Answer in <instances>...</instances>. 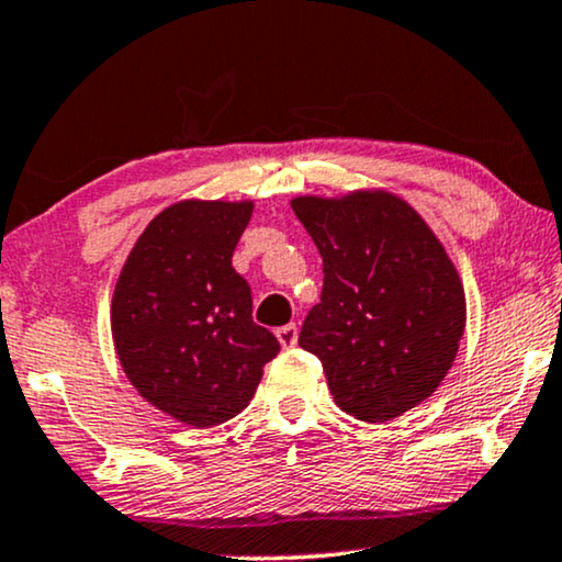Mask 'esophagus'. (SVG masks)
I'll return each instance as SVG.
<instances>
[{
  "label": "esophagus",
  "mask_w": 562,
  "mask_h": 562,
  "mask_svg": "<svg viewBox=\"0 0 562 562\" xmlns=\"http://www.w3.org/2000/svg\"><path fill=\"white\" fill-rule=\"evenodd\" d=\"M276 337H279L281 348H294L296 337H299V327L296 325H283L276 329Z\"/></svg>",
  "instance_id": "34e87169"
}]
</instances>
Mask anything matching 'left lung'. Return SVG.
Here are the masks:
<instances>
[{"instance_id": "1", "label": "left lung", "mask_w": 562, "mask_h": 562, "mask_svg": "<svg viewBox=\"0 0 562 562\" xmlns=\"http://www.w3.org/2000/svg\"><path fill=\"white\" fill-rule=\"evenodd\" d=\"M325 286L299 345L325 368L342 412L386 422L425 402L458 356L465 291L432 227L386 189L294 196Z\"/></svg>"}]
</instances>
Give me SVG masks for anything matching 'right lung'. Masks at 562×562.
Here are the masks:
<instances>
[{
  "label": "right lung",
  "instance_id": "1",
  "mask_svg": "<svg viewBox=\"0 0 562 562\" xmlns=\"http://www.w3.org/2000/svg\"><path fill=\"white\" fill-rule=\"evenodd\" d=\"M252 199H183L137 237L112 294V340L145 402L189 427H214L250 404L276 337L252 322L233 268Z\"/></svg>",
  "mask_w": 562,
  "mask_h": 562
}]
</instances>
